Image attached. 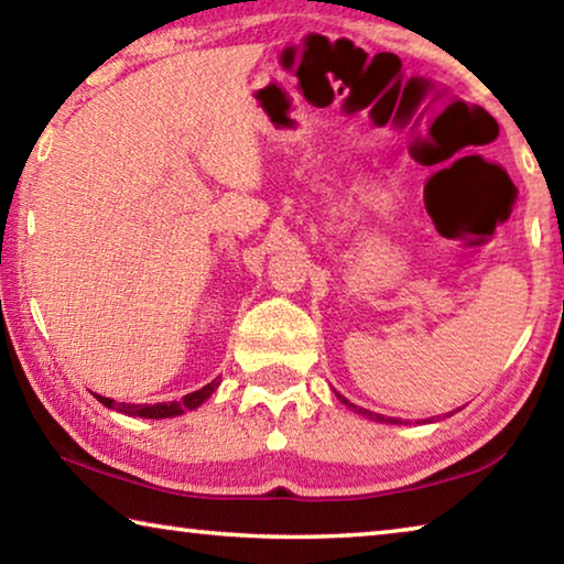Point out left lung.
<instances>
[{
    "label": "left lung",
    "mask_w": 564,
    "mask_h": 564,
    "mask_svg": "<svg viewBox=\"0 0 564 564\" xmlns=\"http://www.w3.org/2000/svg\"><path fill=\"white\" fill-rule=\"evenodd\" d=\"M340 400H343V403H346L350 410H356V413L358 415H366V417H370V420H376V423H398L400 425V420H395V417H383V415H378V413H370V410H366V408H358V405H352V403H348V400L346 398H343V395H338Z\"/></svg>",
    "instance_id": "8db88e82"
}]
</instances>
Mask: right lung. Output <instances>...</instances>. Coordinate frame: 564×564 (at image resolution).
I'll use <instances>...</instances> for the list:
<instances>
[{
  "label": "right lung",
  "instance_id": "add662e5",
  "mask_svg": "<svg viewBox=\"0 0 564 564\" xmlns=\"http://www.w3.org/2000/svg\"><path fill=\"white\" fill-rule=\"evenodd\" d=\"M218 388V378L212 380V383L194 390V393L184 395L181 400H171V403H156V405H133V403H117V400L97 395V400L101 405H107L111 410H119L123 415H137V417H151V420H161V417H176L184 415L188 410H196L204 400L212 398L214 390Z\"/></svg>",
  "mask_w": 564,
  "mask_h": 564
}]
</instances>
